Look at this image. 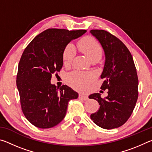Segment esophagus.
<instances>
[{
	"label": "esophagus",
	"mask_w": 152,
	"mask_h": 152,
	"mask_svg": "<svg viewBox=\"0 0 152 152\" xmlns=\"http://www.w3.org/2000/svg\"><path fill=\"white\" fill-rule=\"evenodd\" d=\"M79 99L84 100V101H87L88 99V97L86 96V95H83V94H79Z\"/></svg>",
	"instance_id": "esophagus-1"
}]
</instances>
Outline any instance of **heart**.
Masks as SVG:
<instances>
[{
  "mask_svg": "<svg viewBox=\"0 0 152 152\" xmlns=\"http://www.w3.org/2000/svg\"><path fill=\"white\" fill-rule=\"evenodd\" d=\"M78 50L84 53L92 61H99L103 54V50L100 43L91 36H86L77 42ZM75 56V50L72 45L68 44L64 48L62 53L64 66H70ZM94 76L92 73L74 70L66 76V81L69 85L78 91H84L88 89L90 84L93 81Z\"/></svg>",
  "mask_w": 152,
  "mask_h": 152,
  "instance_id": "obj_1",
  "label": "heart"
}]
</instances>
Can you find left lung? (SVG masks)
<instances>
[{
    "label": "left lung",
    "mask_w": 152,
    "mask_h": 152,
    "mask_svg": "<svg viewBox=\"0 0 152 152\" xmlns=\"http://www.w3.org/2000/svg\"><path fill=\"white\" fill-rule=\"evenodd\" d=\"M91 33L99 41L105 53V64L101 78V88L108 89V96L100 93L89 96L98 101L99 110L91 115L98 126L105 129L119 127L132 115L138 99V77L133 59L126 45L116 36L102 29Z\"/></svg>",
    "instance_id": "8db88e82"
}]
</instances>
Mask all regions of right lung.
I'll list each match as a JSON object with an SVG mask.
<instances>
[{
    "mask_svg": "<svg viewBox=\"0 0 152 152\" xmlns=\"http://www.w3.org/2000/svg\"><path fill=\"white\" fill-rule=\"evenodd\" d=\"M86 30L48 29L36 36L20 57L17 75L23 113L35 127L48 129L64 119L68 102L78 96L66 85L51 84L53 74L62 68V53L71 40Z\"/></svg>",
    "mask_w": 152,
    "mask_h": 152,
    "instance_id": "right-lung-1",
    "label": "right lung"
}]
</instances>
